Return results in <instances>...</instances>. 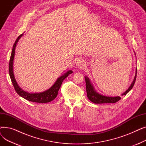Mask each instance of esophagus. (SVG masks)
I'll return each instance as SVG.
<instances>
[{
  "mask_svg": "<svg viewBox=\"0 0 146 146\" xmlns=\"http://www.w3.org/2000/svg\"><path fill=\"white\" fill-rule=\"evenodd\" d=\"M76 67L77 68H84L85 67V63L82 60H78L76 62Z\"/></svg>",
  "mask_w": 146,
  "mask_h": 146,
  "instance_id": "1",
  "label": "esophagus"
}]
</instances>
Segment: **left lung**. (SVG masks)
Instances as JSON below:
<instances>
[{
    "mask_svg": "<svg viewBox=\"0 0 146 146\" xmlns=\"http://www.w3.org/2000/svg\"><path fill=\"white\" fill-rule=\"evenodd\" d=\"M135 53V52H134ZM136 76H137V69L135 71V74L134 80L131 84V85L128 88L127 90L125 92H124L121 95H126L131 90L134 85L135 80H136ZM85 81H86V92H87V96L89 100L92 102L94 104H107V103H115L118 102L121 99V97L118 96H105L99 94L98 92L95 90L92 83H91L90 79L87 76L85 77Z\"/></svg>",
    "mask_w": 146,
    "mask_h": 146,
    "instance_id": "obj_1",
    "label": "left lung"
}]
</instances>
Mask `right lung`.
I'll list each match as a JSON object with an SVG mask.
<instances>
[{"label":"right lung","instance_id":"obj_1","mask_svg":"<svg viewBox=\"0 0 146 146\" xmlns=\"http://www.w3.org/2000/svg\"><path fill=\"white\" fill-rule=\"evenodd\" d=\"M24 33L20 35L17 40L15 41L12 50L11 56L9 61V76L11 79V81L13 83V86L15 88V91L17 93L23 98H24L27 100L33 102H37V103H48L54 99L58 94V90L62 84L63 81L67 77V76L73 73V71L71 70H69L66 73H64L63 75H61L60 77H59L55 83L53 84L52 86L50 88L42 92L39 93H29L27 91L23 90L20 86L18 85V84L17 82L16 79L15 78L14 74H13V60L15 54V48H16V46L17 43L18 42L20 38L23 36Z\"/></svg>","mask_w":146,"mask_h":146}]
</instances>
